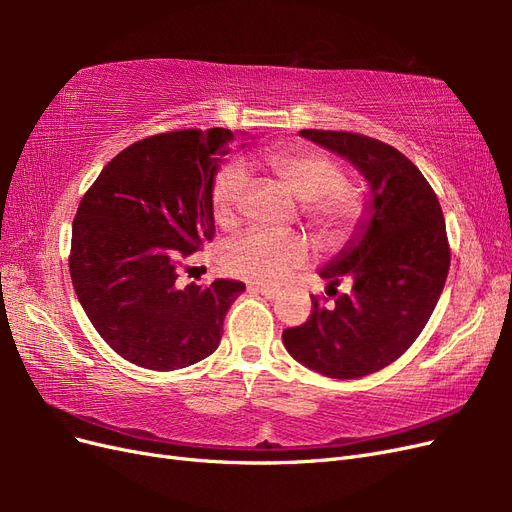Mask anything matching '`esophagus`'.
<instances>
[{"mask_svg":"<svg viewBox=\"0 0 512 512\" xmlns=\"http://www.w3.org/2000/svg\"><path fill=\"white\" fill-rule=\"evenodd\" d=\"M250 290H254V292H260L262 297H265V299H277V297H280V290H277V288H269V286L250 284Z\"/></svg>","mask_w":512,"mask_h":512,"instance_id":"34e87169","label":"esophagus"}]
</instances>
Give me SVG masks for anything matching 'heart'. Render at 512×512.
<instances>
[{"label":"heart","mask_w":512,"mask_h":512,"mask_svg":"<svg viewBox=\"0 0 512 512\" xmlns=\"http://www.w3.org/2000/svg\"><path fill=\"white\" fill-rule=\"evenodd\" d=\"M286 188L303 200V215L322 241H344L363 218V198L344 181V168L329 153L307 145L269 149L260 156ZM247 175L241 166H228L211 188L213 218L222 228L239 222ZM307 260V243L301 235L277 232H247L230 241L222 252L224 269L243 280L275 286Z\"/></svg>","instance_id":"1"}]
</instances>
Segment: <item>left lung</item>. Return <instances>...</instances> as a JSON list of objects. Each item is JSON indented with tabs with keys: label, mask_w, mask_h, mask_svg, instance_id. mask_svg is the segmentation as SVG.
<instances>
[{
	"label": "left lung",
	"mask_w": 512,
	"mask_h": 512,
	"mask_svg": "<svg viewBox=\"0 0 512 512\" xmlns=\"http://www.w3.org/2000/svg\"><path fill=\"white\" fill-rule=\"evenodd\" d=\"M299 134L350 160L371 198L356 239L320 271L331 292L344 280L352 290L333 305L312 294V314L282 339L318 374L361 378L397 361L436 309L451 267L442 207L421 170L395 147L342 130Z\"/></svg>",
	"instance_id": "8db88e82"
}]
</instances>
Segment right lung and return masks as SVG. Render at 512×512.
<instances>
[{"label": "right lung", "instance_id": "obj_1", "mask_svg": "<svg viewBox=\"0 0 512 512\" xmlns=\"http://www.w3.org/2000/svg\"><path fill=\"white\" fill-rule=\"evenodd\" d=\"M232 132L143 138L108 162L72 222L70 277L87 318L123 359L173 371L222 339L243 282H179L183 260L215 235L211 188Z\"/></svg>", "mask_w": 512, "mask_h": 512}]
</instances>
